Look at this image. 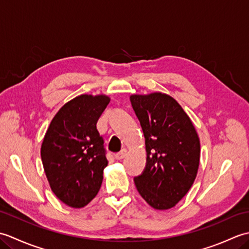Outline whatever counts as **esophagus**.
Listing matches in <instances>:
<instances>
[{
  "instance_id": "34e87169",
  "label": "esophagus",
  "mask_w": 249,
  "mask_h": 249,
  "mask_svg": "<svg viewBox=\"0 0 249 249\" xmlns=\"http://www.w3.org/2000/svg\"><path fill=\"white\" fill-rule=\"evenodd\" d=\"M126 154H127V150H126V149H123V150H122L121 152L116 153V154H115V160H123V158L126 156Z\"/></svg>"
}]
</instances>
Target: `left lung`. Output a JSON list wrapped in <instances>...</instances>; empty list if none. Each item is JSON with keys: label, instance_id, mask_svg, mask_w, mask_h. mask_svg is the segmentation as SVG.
I'll list each match as a JSON object with an SVG mask.
<instances>
[{"label": "left lung", "instance_id": "obj_1", "mask_svg": "<svg viewBox=\"0 0 249 249\" xmlns=\"http://www.w3.org/2000/svg\"><path fill=\"white\" fill-rule=\"evenodd\" d=\"M145 138L146 165L136 177L141 197L152 208H173L192 187L200 161V140L189 116L162 93L131 95Z\"/></svg>", "mask_w": 249, "mask_h": 249}]
</instances>
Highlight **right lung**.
I'll return each instance as SVG.
<instances>
[{
	"instance_id": "right-lung-1",
	"label": "right lung",
	"mask_w": 249,
	"mask_h": 249,
	"mask_svg": "<svg viewBox=\"0 0 249 249\" xmlns=\"http://www.w3.org/2000/svg\"><path fill=\"white\" fill-rule=\"evenodd\" d=\"M110 102L106 95H80L66 103L52 119L40 155L52 192L71 208L95 198L107 167L97 121Z\"/></svg>"
}]
</instances>
